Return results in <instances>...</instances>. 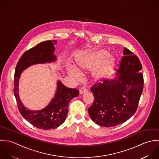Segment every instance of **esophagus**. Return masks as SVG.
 <instances>
[{
	"label": "esophagus",
	"instance_id": "1",
	"mask_svg": "<svg viewBox=\"0 0 159 159\" xmlns=\"http://www.w3.org/2000/svg\"><path fill=\"white\" fill-rule=\"evenodd\" d=\"M87 92V89H85V88H84V87H82L81 89H80V90H79V93L80 94H84V93H86Z\"/></svg>",
	"mask_w": 159,
	"mask_h": 159
}]
</instances>
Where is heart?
I'll list each match as a JSON object with an SVG mask.
<instances>
[{
    "label": "heart",
    "mask_w": 159,
    "mask_h": 159,
    "mask_svg": "<svg viewBox=\"0 0 159 159\" xmlns=\"http://www.w3.org/2000/svg\"><path fill=\"white\" fill-rule=\"evenodd\" d=\"M115 65V58L105 50L90 51L79 56L75 61L79 70L92 69V75L95 80L102 79L107 76ZM68 74L75 80L80 78L79 72L75 68H69Z\"/></svg>",
    "instance_id": "1"
}]
</instances>
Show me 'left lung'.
Segmentation results:
<instances>
[{
  "label": "left lung",
  "mask_w": 159,
  "mask_h": 159,
  "mask_svg": "<svg viewBox=\"0 0 159 159\" xmlns=\"http://www.w3.org/2000/svg\"><path fill=\"white\" fill-rule=\"evenodd\" d=\"M117 77L101 80L90 91L94 101L88 111L97 125L112 127L128 120L136 111L144 86L142 65L132 52L124 48Z\"/></svg>",
  "instance_id": "obj_1"
}]
</instances>
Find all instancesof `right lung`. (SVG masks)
<instances>
[{"instance_id": "add662e5", "label": "right lung", "mask_w": 159, "mask_h": 159, "mask_svg": "<svg viewBox=\"0 0 159 159\" xmlns=\"http://www.w3.org/2000/svg\"><path fill=\"white\" fill-rule=\"evenodd\" d=\"M53 43H56V40L44 41L25 52L16 64L14 75V95L20 114L32 125L43 129H54L63 124L70 101L79 93L77 89L68 88L58 81L55 95L45 108L40 111H31L22 104L18 94V82L21 72L34 64L55 61L57 58L53 54Z\"/></svg>"}]
</instances>
